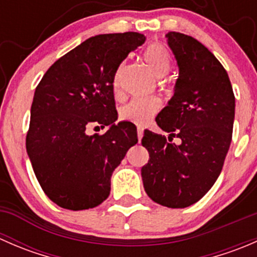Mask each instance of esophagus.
<instances>
[{
    "instance_id": "1",
    "label": "esophagus",
    "mask_w": 257,
    "mask_h": 257,
    "mask_svg": "<svg viewBox=\"0 0 257 257\" xmlns=\"http://www.w3.org/2000/svg\"><path fill=\"white\" fill-rule=\"evenodd\" d=\"M137 132H138V138L139 141H141L142 138H143V133H144V129L142 128V126H138V129H137Z\"/></svg>"
}]
</instances>
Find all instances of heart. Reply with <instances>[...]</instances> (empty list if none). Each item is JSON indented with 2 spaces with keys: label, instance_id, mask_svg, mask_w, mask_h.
Returning <instances> with one entry per match:
<instances>
[{
  "label": "heart",
  "instance_id": "obj_1",
  "mask_svg": "<svg viewBox=\"0 0 257 257\" xmlns=\"http://www.w3.org/2000/svg\"><path fill=\"white\" fill-rule=\"evenodd\" d=\"M144 59L154 76L164 77L169 72L170 53L163 45L155 43V45L149 46L144 52ZM160 107H162V102L158 98H137L121 108L120 116L124 120L144 124L157 114Z\"/></svg>",
  "mask_w": 257,
  "mask_h": 257
}]
</instances>
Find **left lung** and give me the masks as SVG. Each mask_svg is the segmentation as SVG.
<instances>
[{"label": "left lung", "mask_w": 257, "mask_h": 257, "mask_svg": "<svg viewBox=\"0 0 257 257\" xmlns=\"http://www.w3.org/2000/svg\"><path fill=\"white\" fill-rule=\"evenodd\" d=\"M179 68L174 95L157 115L159 128L180 144L150 131L142 168L145 193L155 203L183 209L200 200L221 173L230 148L235 97L224 67L204 45L179 32L165 35Z\"/></svg>", "instance_id": "1"}]
</instances>
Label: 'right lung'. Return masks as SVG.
Returning <instances> with one entry per match:
<instances>
[{
	"label": "right lung",
	"mask_w": 257,
	"mask_h": 257,
	"mask_svg": "<svg viewBox=\"0 0 257 257\" xmlns=\"http://www.w3.org/2000/svg\"><path fill=\"white\" fill-rule=\"evenodd\" d=\"M144 42L137 32L88 38L54 62L36 88L26 149L41 188L61 208L102 204L114 169L138 143L133 123L115 124L113 82L119 64ZM95 123L108 131L88 136Z\"/></svg>",
	"instance_id": "right-lung-1"
}]
</instances>
